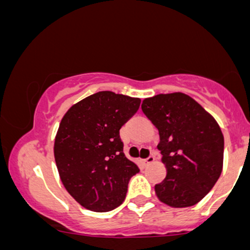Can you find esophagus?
<instances>
[{
    "label": "esophagus",
    "instance_id": "34e87169",
    "mask_svg": "<svg viewBox=\"0 0 250 250\" xmlns=\"http://www.w3.org/2000/svg\"><path fill=\"white\" fill-rule=\"evenodd\" d=\"M155 161V156L154 155H150V156H148L147 159H145V160H142V163L143 165H150V163H153Z\"/></svg>",
    "mask_w": 250,
    "mask_h": 250
}]
</instances>
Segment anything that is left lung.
<instances>
[{"mask_svg":"<svg viewBox=\"0 0 250 250\" xmlns=\"http://www.w3.org/2000/svg\"><path fill=\"white\" fill-rule=\"evenodd\" d=\"M142 111L159 129L166 179L155 186L161 202L173 208L196 205L219 180L225 140L216 120L187 94L145 99Z\"/></svg>","mask_w":250,"mask_h":250,"instance_id":"1","label":"left lung"}]
</instances>
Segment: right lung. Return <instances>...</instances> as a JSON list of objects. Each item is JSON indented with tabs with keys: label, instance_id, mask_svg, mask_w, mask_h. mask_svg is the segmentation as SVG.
Wrapping results in <instances>:
<instances>
[{
	"label": "right lung",
	"instance_id": "1",
	"mask_svg": "<svg viewBox=\"0 0 250 250\" xmlns=\"http://www.w3.org/2000/svg\"><path fill=\"white\" fill-rule=\"evenodd\" d=\"M141 100L99 91L71 105L62 117L54 156L67 191L82 207L103 213L125 201L140 169L123 153L120 129L139 110Z\"/></svg>",
	"mask_w": 250,
	"mask_h": 250
}]
</instances>
